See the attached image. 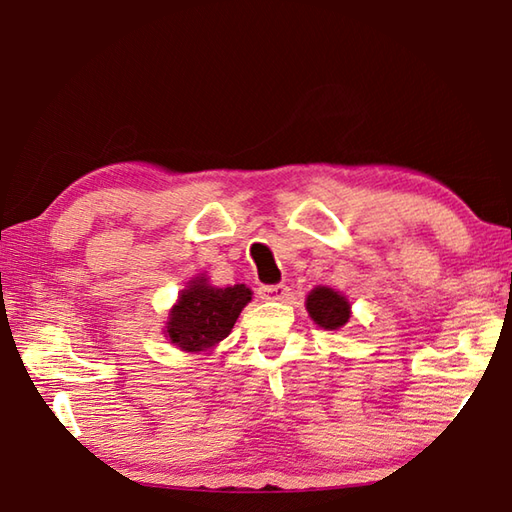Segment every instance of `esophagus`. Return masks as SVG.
<instances>
[{
  "mask_svg": "<svg viewBox=\"0 0 512 512\" xmlns=\"http://www.w3.org/2000/svg\"><path fill=\"white\" fill-rule=\"evenodd\" d=\"M259 298L268 302H284L289 298V287L287 284H273V287H262L259 289Z\"/></svg>",
  "mask_w": 512,
  "mask_h": 512,
  "instance_id": "1",
  "label": "esophagus"
}]
</instances>
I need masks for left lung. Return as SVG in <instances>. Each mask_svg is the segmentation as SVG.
I'll list each match as a JSON object with an SVG mask.
<instances>
[{
	"label": "left lung",
	"instance_id": "obj_1",
	"mask_svg": "<svg viewBox=\"0 0 512 512\" xmlns=\"http://www.w3.org/2000/svg\"><path fill=\"white\" fill-rule=\"evenodd\" d=\"M305 305L311 320H314L318 327L327 329V332L345 327L352 316L350 300L345 298L341 291H334L329 287L311 289Z\"/></svg>",
	"mask_w": 512,
	"mask_h": 512
}]
</instances>
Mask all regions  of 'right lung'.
<instances>
[{
  "mask_svg": "<svg viewBox=\"0 0 512 512\" xmlns=\"http://www.w3.org/2000/svg\"><path fill=\"white\" fill-rule=\"evenodd\" d=\"M253 291L246 284L214 287L207 275H196L178 293L176 305L169 309L164 336L178 350L189 354H210L232 332L237 318Z\"/></svg>",
  "mask_w": 512,
  "mask_h": 512,
  "instance_id": "right-lung-1",
  "label": "right lung"
}]
</instances>
